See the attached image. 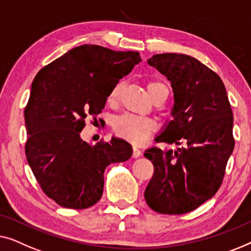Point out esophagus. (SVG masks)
I'll return each instance as SVG.
<instances>
[{"mask_svg": "<svg viewBox=\"0 0 251 251\" xmlns=\"http://www.w3.org/2000/svg\"><path fill=\"white\" fill-rule=\"evenodd\" d=\"M132 156H133L134 158H137V157L141 156V150L139 149V148L133 147V154H132Z\"/></svg>", "mask_w": 251, "mask_h": 251, "instance_id": "esophagus-1", "label": "esophagus"}]
</instances>
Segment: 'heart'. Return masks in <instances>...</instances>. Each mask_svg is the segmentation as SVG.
Masks as SVG:
<instances>
[{
    "instance_id": "heart-1",
    "label": "heart",
    "mask_w": 251,
    "mask_h": 251,
    "mask_svg": "<svg viewBox=\"0 0 251 251\" xmlns=\"http://www.w3.org/2000/svg\"><path fill=\"white\" fill-rule=\"evenodd\" d=\"M123 91V83L118 82L111 87L108 93L107 103L116 105L121 99ZM147 91L154 103L160 104L166 101L169 95V87L164 80L151 79L147 83ZM157 128L156 123L150 118L137 117L132 115H123L115 121L114 130L119 137H123L128 142L141 144L149 137Z\"/></svg>"
}]
</instances>
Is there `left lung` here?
Instances as JSON below:
<instances>
[{"label": "left lung", "instance_id": "left-lung-1", "mask_svg": "<svg viewBox=\"0 0 251 251\" xmlns=\"http://www.w3.org/2000/svg\"><path fill=\"white\" fill-rule=\"evenodd\" d=\"M148 63L171 80L175 99L174 121L156 141L181 148L164 152L152 147L144 152L154 168L144 198L159 214H186L223 182L234 148L232 109L220 76L196 58L162 53Z\"/></svg>", "mask_w": 251, "mask_h": 251}]
</instances>
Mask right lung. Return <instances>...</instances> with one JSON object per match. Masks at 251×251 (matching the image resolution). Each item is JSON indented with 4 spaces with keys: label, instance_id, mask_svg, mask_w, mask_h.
Masks as SVG:
<instances>
[{
    "label": "right lung",
    "instance_id": "right-lung-1",
    "mask_svg": "<svg viewBox=\"0 0 251 251\" xmlns=\"http://www.w3.org/2000/svg\"><path fill=\"white\" fill-rule=\"evenodd\" d=\"M139 62V52L84 44L35 76L24 111L25 152L41 189L60 206H93L103 193L107 166L132 156V147L123 139L91 147L80 132L86 117L97 121L111 87Z\"/></svg>",
    "mask_w": 251,
    "mask_h": 251
}]
</instances>
